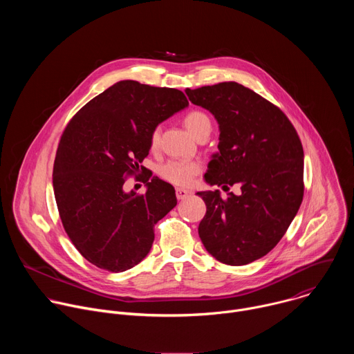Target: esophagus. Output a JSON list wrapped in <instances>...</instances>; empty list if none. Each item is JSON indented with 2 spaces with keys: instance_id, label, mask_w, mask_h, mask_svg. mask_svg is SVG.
Listing matches in <instances>:
<instances>
[{
  "instance_id": "34e87169",
  "label": "esophagus",
  "mask_w": 354,
  "mask_h": 354,
  "mask_svg": "<svg viewBox=\"0 0 354 354\" xmlns=\"http://www.w3.org/2000/svg\"><path fill=\"white\" fill-rule=\"evenodd\" d=\"M189 194H190L189 190L182 189V187H176V197H178V200H183V198H186Z\"/></svg>"
}]
</instances>
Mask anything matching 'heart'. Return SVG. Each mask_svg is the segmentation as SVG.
I'll return each instance as SVG.
<instances>
[{
	"label": "heart",
	"mask_w": 354,
	"mask_h": 354,
	"mask_svg": "<svg viewBox=\"0 0 354 354\" xmlns=\"http://www.w3.org/2000/svg\"><path fill=\"white\" fill-rule=\"evenodd\" d=\"M183 123H185L186 129L190 131V134H193L194 137H197L201 131L212 129V122H210L209 116L203 112H198V111H193V112L187 113ZM160 134H161V131L158 127L153 133H151V147L153 148H156L158 145ZM200 171H201V165L197 161L171 160L160 168V175L165 180H168L174 185L187 186V185H190L193 178Z\"/></svg>",
	"instance_id": "b5f03b06"
}]
</instances>
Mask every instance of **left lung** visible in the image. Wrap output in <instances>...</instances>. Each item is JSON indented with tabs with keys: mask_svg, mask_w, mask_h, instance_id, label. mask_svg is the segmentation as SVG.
<instances>
[{
	"mask_svg": "<svg viewBox=\"0 0 354 354\" xmlns=\"http://www.w3.org/2000/svg\"><path fill=\"white\" fill-rule=\"evenodd\" d=\"M193 105L218 123V153L209 162L206 182L239 185L241 193L197 192L207 212L198 236L218 262L242 266L279 243L304 194V151L287 116L269 100L238 82L186 88Z\"/></svg>",
	"mask_w": 354,
	"mask_h": 354,
	"instance_id": "left-lung-1",
	"label": "left lung"
}]
</instances>
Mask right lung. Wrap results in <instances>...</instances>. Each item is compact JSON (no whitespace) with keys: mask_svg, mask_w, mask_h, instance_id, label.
Returning <instances> with one entry per match:
<instances>
[{"mask_svg":"<svg viewBox=\"0 0 354 354\" xmlns=\"http://www.w3.org/2000/svg\"><path fill=\"white\" fill-rule=\"evenodd\" d=\"M187 106L179 89L124 80L89 100L66 127L53 190L67 235L92 265L119 273L148 255L154 225L178 203L175 189L149 175L138 196L123 190L124 178L148 156L151 133Z\"/></svg>","mask_w":354,"mask_h":354,"instance_id":"add662e5","label":"right lung"}]
</instances>
